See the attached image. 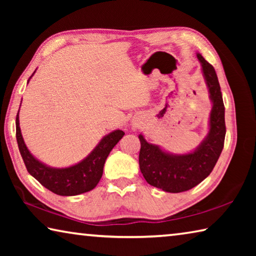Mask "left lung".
<instances>
[{
    "label": "left lung",
    "instance_id": "8db88e82",
    "mask_svg": "<svg viewBox=\"0 0 256 256\" xmlns=\"http://www.w3.org/2000/svg\"><path fill=\"white\" fill-rule=\"evenodd\" d=\"M196 56L201 63L212 104L206 136L193 151L177 154L168 152L157 144H149L142 134H138L141 142L138 164L142 175L150 185L164 192H185L200 184L210 175L224 148L226 125L218 76L214 66L200 53H196Z\"/></svg>",
    "mask_w": 256,
    "mask_h": 256
}]
</instances>
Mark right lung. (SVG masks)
<instances>
[{
  "label": "right lung",
  "mask_w": 256,
  "mask_h": 256,
  "mask_svg": "<svg viewBox=\"0 0 256 256\" xmlns=\"http://www.w3.org/2000/svg\"><path fill=\"white\" fill-rule=\"evenodd\" d=\"M16 130L19 151L29 174L44 188L62 196H79L96 188L102 176L104 164L108 154L124 136L122 130H115L104 136L92 152L81 162L68 167L56 168L40 162L27 148L20 130L19 112L16 118Z\"/></svg>",
  "instance_id": "right-lung-1"
}]
</instances>
